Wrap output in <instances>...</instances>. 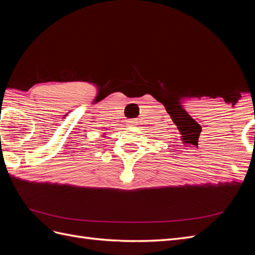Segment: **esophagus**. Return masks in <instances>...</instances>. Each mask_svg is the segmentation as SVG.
I'll return each mask as SVG.
<instances>
[{"instance_id": "obj_1", "label": "esophagus", "mask_w": 255, "mask_h": 255, "mask_svg": "<svg viewBox=\"0 0 255 255\" xmlns=\"http://www.w3.org/2000/svg\"><path fill=\"white\" fill-rule=\"evenodd\" d=\"M135 126V121L134 120H129L128 121V127H133Z\"/></svg>"}]
</instances>
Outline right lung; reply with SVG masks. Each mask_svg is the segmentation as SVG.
I'll return each instance as SVG.
<instances>
[{
	"instance_id": "add662e5",
	"label": "right lung",
	"mask_w": 255,
	"mask_h": 255,
	"mask_svg": "<svg viewBox=\"0 0 255 255\" xmlns=\"http://www.w3.org/2000/svg\"><path fill=\"white\" fill-rule=\"evenodd\" d=\"M103 136H105V134H103Z\"/></svg>"
}]
</instances>
